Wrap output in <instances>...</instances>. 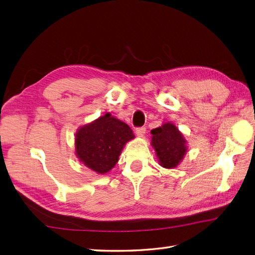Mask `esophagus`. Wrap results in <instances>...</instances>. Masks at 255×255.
I'll use <instances>...</instances> for the list:
<instances>
[{"label":"esophagus","instance_id":"34e87169","mask_svg":"<svg viewBox=\"0 0 255 255\" xmlns=\"http://www.w3.org/2000/svg\"><path fill=\"white\" fill-rule=\"evenodd\" d=\"M135 133L138 137H142L145 134V128H143V127L142 128H137L136 130H135Z\"/></svg>","mask_w":255,"mask_h":255}]
</instances>
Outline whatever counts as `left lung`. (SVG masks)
I'll return each instance as SVG.
<instances>
[{
  "label": "left lung",
  "instance_id": "left-lung-1",
  "mask_svg": "<svg viewBox=\"0 0 255 255\" xmlns=\"http://www.w3.org/2000/svg\"><path fill=\"white\" fill-rule=\"evenodd\" d=\"M151 144L155 150L159 165L167 169L176 168L187 153V141L172 122L151 130Z\"/></svg>",
  "mask_w": 255,
  "mask_h": 255
}]
</instances>
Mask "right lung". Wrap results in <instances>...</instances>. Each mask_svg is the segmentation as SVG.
<instances>
[{"mask_svg":"<svg viewBox=\"0 0 255 255\" xmlns=\"http://www.w3.org/2000/svg\"><path fill=\"white\" fill-rule=\"evenodd\" d=\"M134 138L127 123L106 113L78 129L75 155L90 170L104 174L118 163L126 143Z\"/></svg>","mask_w":255,"mask_h":255,"instance_id":"obj_1","label":"right lung"}]
</instances>
